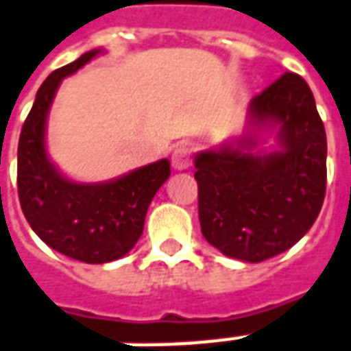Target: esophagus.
<instances>
[{
    "mask_svg": "<svg viewBox=\"0 0 351 351\" xmlns=\"http://www.w3.org/2000/svg\"><path fill=\"white\" fill-rule=\"evenodd\" d=\"M171 165L178 171L188 169L192 165V150L188 146H176L171 156Z\"/></svg>",
    "mask_w": 351,
    "mask_h": 351,
    "instance_id": "34e87169",
    "label": "esophagus"
}]
</instances>
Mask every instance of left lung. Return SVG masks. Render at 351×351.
<instances>
[{"instance_id":"left-lung-1","label":"left lung","mask_w":351,"mask_h":351,"mask_svg":"<svg viewBox=\"0 0 351 351\" xmlns=\"http://www.w3.org/2000/svg\"><path fill=\"white\" fill-rule=\"evenodd\" d=\"M262 132L276 134L266 152ZM201 234L230 258L268 261L312 228L325 199L327 136L308 83L285 72L249 102L243 136L195 159Z\"/></svg>"}]
</instances>
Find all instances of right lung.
<instances>
[{"mask_svg":"<svg viewBox=\"0 0 351 351\" xmlns=\"http://www.w3.org/2000/svg\"><path fill=\"white\" fill-rule=\"evenodd\" d=\"M95 49L58 68L39 87L19 141V199L41 241L87 264H106L131 251L144 230L154 195L171 175L169 159L144 165L108 182L70 180L49 159L47 116L64 77L100 55Z\"/></svg>","mask_w":351,"mask_h":351,"instance_id":"obj_1","label":"right lung"}]
</instances>
